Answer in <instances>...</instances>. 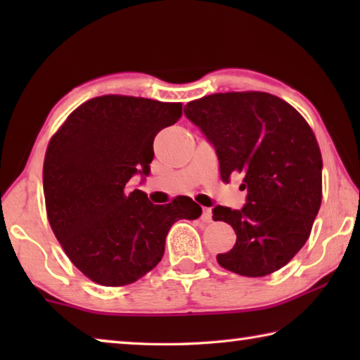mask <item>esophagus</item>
<instances>
[{
    "instance_id": "esophagus-1",
    "label": "esophagus",
    "mask_w": 360,
    "mask_h": 360,
    "mask_svg": "<svg viewBox=\"0 0 360 360\" xmlns=\"http://www.w3.org/2000/svg\"><path fill=\"white\" fill-rule=\"evenodd\" d=\"M202 221H203V222H206V224L212 222V212H211V210H210V208H203V212H202Z\"/></svg>"
}]
</instances>
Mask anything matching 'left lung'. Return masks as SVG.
<instances>
[{
    "instance_id": "8db88e82",
    "label": "left lung",
    "mask_w": 360,
    "mask_h": 360,
    "mask_svg": "<svg viewBox=\"0 0 360 360\" xmlns=\"http://www.w3.org/2000/svg\"><path fill=\"white\" fill-rule=\"evenodd\" d=\"M187 119L210 139L224 182L243 174V210L216 206L214 221L236 233L219 265L259 278L289 264L311 233L322 202L319 144L302 114L266 92L212 94L187 103Z\"/></svg>"
}]
</instances>
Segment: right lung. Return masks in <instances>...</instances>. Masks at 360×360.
<instances>
[{"instance_id": "1", "label": "right lung", "mask_w": 360, "mask_h": 360, "mask_svg": "<svg viewBox=\"0 0 360 360\" xmlns=\"http://www.w3.org/2000/svg\"><path fill=\"white\" fill-rule=\"evenodd\" d=\"M181 115V103L103 95L76 108L49 141L42 168L49 224L94 283L138 281L162 260L172 225L202 214L188 197L154 205L127 188L133 174H149L154 138Z\"/></svg>"}]
</instances>
